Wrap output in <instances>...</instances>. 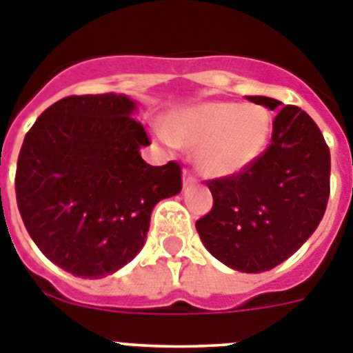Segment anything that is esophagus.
<instances>
[{"label":"esophagus","mask_w":353,"mask_h":353,"mask_svg":"<svg viewBox=\"0 0 353 353\" xmlns=\"http://www.w3.org/2000/svg\"><path fill=\"white\" fill-rule=\"evenodd\" d=\"M197 183L196 176H194V172L188 170V168H185L183 170V185H185V188H188V186H194Z\"/></svg>","instance_id":"1"}]
</instances>
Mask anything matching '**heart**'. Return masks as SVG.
<instances>
[{
    "label": "heart",
    "instance_id": "heart-1",
    "mask_svg": "<svg viewBox=\"0 0 353 353\" xmlns=\"http://www.w3.org/2000/svg\"><path fill=\"white\" fill-rule=\"evenodd\" d=\"M170 143L196 148L197 168L212 177L237 176L261 159L272 137V116L261 105L210 101L163 123Z\"/></svg>",
    "mask_w": 353,
    "mask_h": 353
}]
</instances>
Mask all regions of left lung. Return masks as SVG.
<instances>
[{
  "label": "left lung",
  "mask_w": 353,
  "mask_h": 353,
  "mask_svg": "<svg viewBox=\"0 0 353 353\" xmlns=\"http://www.w3.org/2000/svg\"><path fill=\"white\" fill-rule=\"evenodd\" d=\"M276 110L283 103L246 96ZM212 210L196 228L212 256L246 274L272 270L316 232L330 196V150L314 119L286 105L272 143L248 170L206 181Z\"/></svg>",
  "instance_id": "8db88e82"
}]
</instances>
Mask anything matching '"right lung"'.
Returning <instances> with one entry per match:
<instances>
[{"mask_svg": "<svg viewBox=\"0 0 353 353\" xmlns=\"http://www.w3.org/2000/svg\"><path fill=\"white\" fill-rule=\"evenodd\" d=\"M123 94L68 96L27 132L16 199L43 256L85 279L130 263L145 245L152 208L181 192V167L143 161L147 132Z\"/></svg>", "mask_w": 353, "mask_h": 353, "instance_id": "right-lung-1", "label": "right lung"}]
</instances>
